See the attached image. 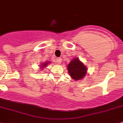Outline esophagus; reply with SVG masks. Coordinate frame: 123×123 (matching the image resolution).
Returning <instances> with one entry per match:
<instances>
[{"mask_svg":"<svg viewBox=\"0 0 123 123\" xmlns=\"http://www.w3.org/2000/svg\"><path fill=\"white\" fill-rule=\"evenodd\" d=\"M61 61L62 59L61 58H57V59H56V62H57L58 64H61Z\"/></svg>","mask_w":123,"mask_h":123,"instance_id":"obj_1","label":"esophagus"}]
</instances>
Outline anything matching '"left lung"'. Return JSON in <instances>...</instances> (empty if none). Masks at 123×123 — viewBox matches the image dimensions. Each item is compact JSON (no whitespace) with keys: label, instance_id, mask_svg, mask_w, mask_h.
<instances>
[{"label":"left lung","instance_id":"8db88e82","mask_svg":"<svg viewBox=\"0 0 123 123\" xmlns=\"http://www.w3.org/2000/svg\"><path fill=\"white\" fill-rule=\"evenodd\" d=\"M69 74L71 78L77 81L82 80L87 73V68L78 57H74L68 66Z\"/></svg>","mask_w":123,"mask_h":123}]
</instances>
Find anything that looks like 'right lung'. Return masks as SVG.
Listing matches in <instances>:
<instances>
[{
    "label": "right lung",
    "mask_w": 123,
    "mask_h": 123,
    "mask_svg": "<svg viewBox=\"0 0 123 123\" xmlns=\"http://www.w3.org/2000/svg\"><path fill=\"white\" fill-rule=\"evenodd\" d=\"M49 64H50V62L46 61V62L43 63V64H41V66H39V67H40L41 69H43V68H46V67H47V66H48V65ZM40 71H41V70H40Z\"/></svg>",
    "instance_id": "add662e5"
}]
</instances>
